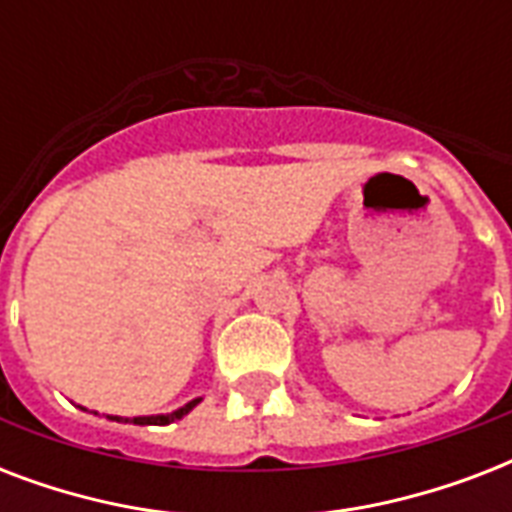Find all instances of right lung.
Returning a JSON list of instances; mask_svg holds the SVG:
<instances>
[{"label":"right lung","instance_id":"right-lung-1","mask_svg":"<svg viewBox=\"0 0 512 512\" xmlns=\"http://www.w3.org/2000/svg\"><path fill=\"white\" fill-rule=\"evenodd\" d=\"M196 404H199V398H196V401H191V404L180 406L177 412L156 414V417H132V422H135V425H170V422H175V420H180V417H185V414L191 412V409H193V406H196ZM111 420L122 422V417H111ZM124 422H127V420H124Z\"/></svg>","mask_w":512,"mask_h":512}]
</instances>
